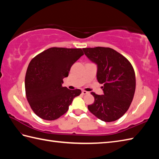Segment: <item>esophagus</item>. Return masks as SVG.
<instances>
[{
	"instance_id": "esophagus-1",
	"label": "esophagus",
	"mask_w": 159,
	"mask_h": 159,
	"mask_svg": "<svg viewBox=\"0 0 159 159\" xmlns=\"http://www.w3.org/2000/svg\"><path fill=\"white\" fill-rule=\"evenodd\" d=\"M82 93L84 94V95H85V94H88L89 92H86V91H82Z\"/></svg>"
}]
</instances>
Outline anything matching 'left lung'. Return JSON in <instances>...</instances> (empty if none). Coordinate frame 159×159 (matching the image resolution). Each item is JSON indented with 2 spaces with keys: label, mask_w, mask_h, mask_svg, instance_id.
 I'll return each mask as SVG.
<instances>
[{
  "label": "left lung",
  "mask_w": 159,
  "mask_h": 159,
  "mask_svg": "<svg viewBox=\"0 0 159 159\" xmlns=\"http://www.w3.org/2000/svg\"><path fill=\"white\" fill-rule=\"evenodd\" d=\"M90 61L97 65V79L104 94L92 92L94 102L88 109L98 119L107 122L122 117L133 101L136 87L135 74L126 57L111 48H83Z\"/></svg>",
  "instance_id": "obj_1"
}]
</instances>
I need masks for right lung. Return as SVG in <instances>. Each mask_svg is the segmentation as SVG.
Wrapping results in <instances>:
<instances>
[{
  "label": "right lung",
  "mask_w": 159,
  "mask_h": 159,
  "mask_svg": "<svg viewBox=\"0 0 159 159\" xmlns=\"http://www.w3.org/2000/svg\"><path fill=\"white\" fill-rule=\"evenodd\" d=\"M84 55L81 48L53 47L39 53L28 66L25 76L26 96L37 116L55 120L65 114L80 89L62 87L71 67Z\"/></svg>",
  "instance_id": "right-lung-1"
}]
</instances>
